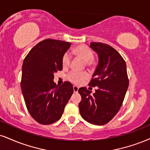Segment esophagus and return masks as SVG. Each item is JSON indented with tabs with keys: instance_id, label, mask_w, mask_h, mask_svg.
Wrapping results in <instances>:
<instances>
[{
	"instance_id": "esophagus-1",
	"label": "esophagus",
	"mask_w": 150,
	"mask_h": 150,
	"mask_svg": "<svg viewBox=\"0 0 150 150\" xmlns=\"http://www.w3.org/2000/svg\"><path fill=\"white\" fill-rule=\"evenodd\" d=\"M78 89H79V87L77 86H73V91L75 93H77V91H78Z\"/></svg>"
}]
</instances>
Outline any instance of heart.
<instances>
[{
    "instance_id": "heart-1",
    "label": "heart",
    "mask_w": 150,
    "mask_h": 150,
    "mask_svg": "<svg viewBox=\"0 0 150 150\" xmlns=\"http://www.w3.org/2000/svg\"><path fill=\"white\" fill-rule=\"evenodd\" d=\"M73 53L77 57L80 58L82 61H84V64L88 67H91L94 64V59H93V53L92 50L89 47L84 45H80L76 46L73 50ZM70 55L68 53L64 54L62 57V66L64 68H67L70 64ZM88 74L84 73H78L76 71H71L68 73V80L73 84H78L88 78Z\"/></svg>"
}]
</instances>
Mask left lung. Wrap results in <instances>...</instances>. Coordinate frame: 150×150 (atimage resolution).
Instances as JSON below:
<instances>
[{
    "label": "left lung",
    "instance_id": "8db88e82",
    "mask_svg": "<svg viewBox=\"0 0 150 150\" xmlns=\"http://www.w3.org/2000/svg\"><path fill=\"white\" fill-rule=\"evenodd\" d=\"M98 55V64L89 85L98 86L96 92L81 87L79 103L80 113L84 120L95 125H104L114 117L123 103L129 86L125 61L118 52L109 45L90 43Z\"/></svg>",
    "mask_w": 150,
    "mask_h": 150
}]
</instances>
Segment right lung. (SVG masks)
<instances>
[{
	"instance_id": "add662e5",
	"label": "right lung",
	"mask_w": 150,
	"mask_h": 150,
	"mask_svg": "<svg viewBox=\"0 0 150 150\" xmlns=\"http://www.w3.org/2000/svg\"><path fill=\"white\" fill-rule=\"evenodd\" d=\"M71 43L46 39L38 43L25 57L21 87L27 110L39 124L47 125L61 118L73 93L68 81L54 82V73L63 68L62 57Z\"/></svg>"
}]
</instances>
